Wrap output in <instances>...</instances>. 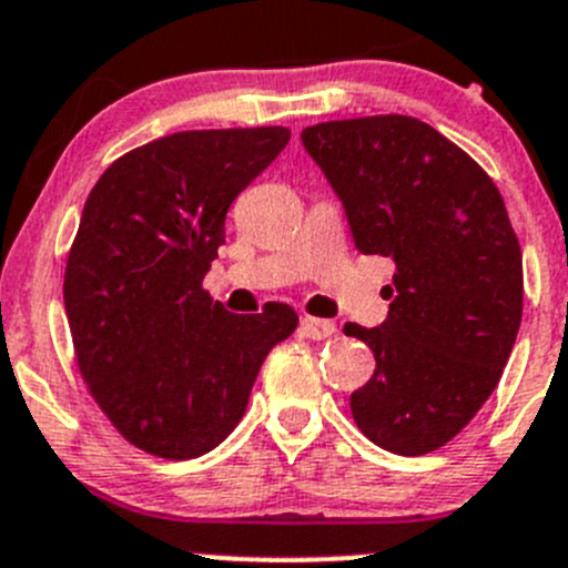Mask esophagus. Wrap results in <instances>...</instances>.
I'll use <instances>...</instances> for the list:
<instances>
[{"instance_id":"obj_1","label":"esophagus","mask_w":568,"mask_h":568,"mask_svg":"<svg viewBox=\"0 0 568 568\" xmlns=\"http://www.w3.org/2000/svg\"><path fill=\"white\" fill-rule=\"evenodd\" d=\"M302 333L307 335V338L313 341H322V338H329V335H335V324L327 322V318H313V316H305L302 318Z\"/></svg>"}]
</instances>
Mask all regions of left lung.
I'll use <instances>...</instances> for the list:
<instances>
[{
    "instance_id": "1",
    "label": "left lung",
    "mask_w": 568,
    "mask_h": 568,
    "mask_svg": "<svg viewBox=\"0 0 568 568\" xmlns=\"http://www.w3.org/2000/svg\"><path fill=\"white\" fill-rule=\"evenodd\" d=\"M302 144L344 202L357 250L396 263L388 318L344 327L377 361L349 396L352 418L388 453H436L497 388L519 333L521 250L503 194L413 115L322 121Z\"/></svg>"
}]
</instances>
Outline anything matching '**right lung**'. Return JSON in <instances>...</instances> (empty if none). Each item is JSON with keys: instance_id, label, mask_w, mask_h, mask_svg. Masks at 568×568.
I'll use <instances>...</instances> for the list:
<instances>
[{"instance_id": "obj_1", "label": "right lung", "mask_w": 568, "mask_h": 568, "mask_svg": "<svg viewBox=\"0 0 568 568\" xmlns=\"http://www.w3.org/2000/svg\"><path fill=\"white\" fill-rule=\"evenodd\" d=\"M288 126L185 130L104 169L63 274L74 361L132 447L166 460L235 430L268 349L300 324L268 302L239 316L205 288L235 196L285 150Z\"/></svg>"}]
</instances>
